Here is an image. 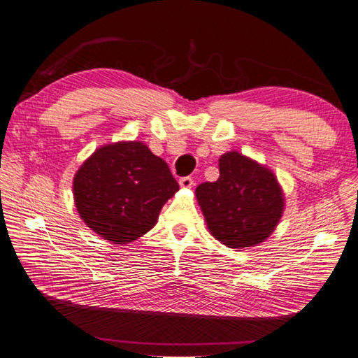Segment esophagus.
Listing matches in <instances>:
<instances>
[{"instance_id": "esophagus-1", "label": "esophagus", "mask_w": 358, "mask_h": 358, "mask_svg": "<svg viewBox=\"0 0 358 358\" xmlns=\"http://www.w3.org/2000/svg\"><path fill=\"white\" fill-rule=\"evenodd\" d=\"M180 186L183 187V189H191L194 186V178L192 177L180 178Z\"/></svg>"}]
</instances>
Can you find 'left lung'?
Masks as SVG:
<instances>
[{"instance_id":"8db88e82","label":"left lung","mask_w":358,"mask_h":358,"mask_svg":"<svg viewBox=\"0 0 358 358\" xmlns=\"http://www.w3.org/2000/svg\"><path fill=\"white\" fill-rule=\"evenodd\" d=\"M218 169L217 181L195 189L210 235L231 249L260 245L275 231L285 210L275 173L237 150L220 157Z\"/></svg>"}]
</instances>
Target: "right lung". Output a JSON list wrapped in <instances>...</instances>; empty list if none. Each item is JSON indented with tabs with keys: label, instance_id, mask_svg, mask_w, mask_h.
<instances>
[{
	"label": "right lung",
	"instance_id": "1",
	"mask_svg": "<svg viewBox=\"0 0 358 358\" xmlns=\"http://www.w3.org/2000/svg\"><path fill=\"white\" fill-rule=\"evenodd\" d=\"M175 192L178 183L169 166L141 141L104 144L73 177L81 220L113 245H127L149 232Z\"/></svg>",
	"mask_w": 358,
	"mask_h": 358
}]
</instances>
